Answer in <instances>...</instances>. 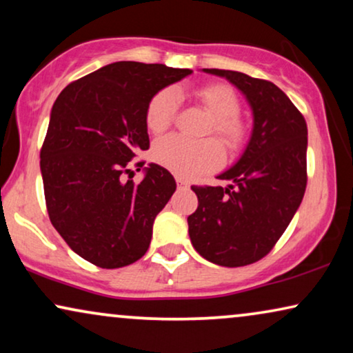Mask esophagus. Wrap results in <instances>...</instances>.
<instances>
[{"instance_id":"34e87169","label":"esophagus","mask_w":353,"mask_h":353,"mask_svg":"<svg viewBox=\"0 0 353 353\" xmlns=\"http://www.w3.org/2000/svg\"><path fill=\"white\" fill-rule=\"evenodd\" d=\"M176 183H178V186H181V188L190 186V183H188L186 180H183V178H176Z\"/></svg>"}]
</instances>
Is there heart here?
<instances>
[{"label": "heart", "mask_w": 353, "mask_h": 353, "mask_svg": "<svg viewBox=\"0 0 353 353\" xmlns=\"http://www.w3.org/2000/svg\"><path fill=\"white\" fill-rule=\"evenodd\" d=\"M196 98L214 117L212 132L220 138V141L230 149L243 146L248 128L239 117L241 103L234 91L221 83L207 85L196 90ZM176 109L178 93L173 88H165L154 94L144 115L149 132L162 133L170 127ZM152 157L161 167L176 176L190 180L219 168L225 161V152L215 139L191 141L178 134H168L154 144Z\"/></svg>", "instance_id": "b5f03b06"}]
</instances>
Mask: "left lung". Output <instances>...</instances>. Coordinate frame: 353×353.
Listing matches in <instances>:
<instances>
[{"instance_id":"obj_1","label":"left lung","mask_w":353,"mask_h":353,"mask_svg":"<svg viewBox=\"0 0 353 353\" xmlns=\"http://www.w3.org/2000/svg\"><path fill=\"white\" fill-rule=\"evenodd\" d=\"M204 72L225 77L245 96L254 128L239 161L216 176L231 185L191 186L199 205L188 216V231L205 260L244 267L273 249L301 205L307 186V123L272 81L234 70Z\"/></svg>"}]
</instances>
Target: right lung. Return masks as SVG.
Wrapping results in <instances>:
<instances>
[{"mask_svg": "<svg viewBox=\"0 0 353 353\" xmlns=\"http://www.w3.org/2000/svg\"><path fill=\"white\" fill-rule=\"evenodd\" d=\"M190 74L120 61L72 81L52 104L40 151L48 215L69 248L96 267H127L149 249L175 178L157 163L144 167L138 185L125 173L137 152L149 149V101Z\"/></svg>", "mask_w": 353, "mask_h": 353, "instance_id": "add662e5", "label": "right lung"}]
</instances>
